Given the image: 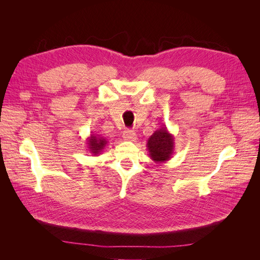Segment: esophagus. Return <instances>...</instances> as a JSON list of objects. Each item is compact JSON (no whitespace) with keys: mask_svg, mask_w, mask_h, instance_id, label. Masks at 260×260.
I'll return each instance as SVG.
<instances>
[{"mask_svg":"<svg viewBox=\"0 0 260 260\" xmlns=\"http://www.w3.org/2000/svg\"><path fill=\"white\" fill-rule=\"evenodd\" d=\"M122 138L124 140H127V141H136L137 140V135L135 133V131L125 130L122 133Z\"/></svg>","mask_w":260,"mask_h":260,"instance_id":"esophagus-1","label":"esophagus"}]
</instances>
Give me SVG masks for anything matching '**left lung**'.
Listing matches in <instances>:
<instances>
[{
    "label": "left lung",
    "mask_w": 260,
    "mask_h": 260,
    "mask_svg": "<svg viewBox=\"0 0 260 260\" xmlns=\"http://www.w3.org/2000/svg\"><path fill=\"white\" fill-rule=\"evenodd\" d=\"M147 151L151 159L156 164L168 161L175 151V137L168 131L166 125H161L147 140Z\"/></svg>",
    "instance_id": "left-lung-1"
}]
</instances>
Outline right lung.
Wrapping results in <instances>:
<instances>
[{"label":"right lung","mask_w":260,"mask_h":260,"mask_svg":"<svg viewBox=\"0 0 260 260\" xmlns=\"http://www.w3.org/2000/svg\"><path fill=\"white\" fill-rule=\"evenodd\" d=\"M86 145H88L89 152L93 156H99L107 145V140L99 135H92L91 133L90 137L86 138Z\"/></svg>","instance_id":"right-lung-1"}]
</instances>
